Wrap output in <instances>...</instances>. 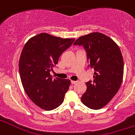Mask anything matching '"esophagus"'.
Returning a JSON list of instances; mask_svg holds the SVG:
<instances>
[{
    "instance_id": "1",
    "label": "esophagus",
    "mask_w": 135,
    "mask_h": 135,
    "mask_svg": "<svg viewBox=\"0 0 135 135\" xmlns=\"http://www.w3.org/2000/svg\"><path fill=\"white\" fill-rule=\"evenodd\" d=\"M71 82L72 84H75L76 83H77V81H73V80H71Z\"/></svg>"
}]
</instances>
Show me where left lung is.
<instances>
[{
	"instance_id": "left-lung-1",
	"label": "left lung",
	"mask_w": 135,
	"mask_h": 135,
	"mask_svg": "<svg viewBox=\"0 0 135 135\" xmlns=\"http://www.w3.org/2000/svg\"><path fill=\"white\" fill-rule=\"evenodd\" d=\"M74 45L83 46L90 67L94 69L93 81L86 83L87 90L81 102L93 110H99L112 100L123 79L124 60L119 46L111 38L99 32L80 37Z\"/></svg>"
}]
</instances>
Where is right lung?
Wrapping results in <instances>:
<instances>
[{
  "label": "right lung",
  "instance_id": "right-lung-1",
  "mask_svg": "<svg viewBox=\"0 0 135 135\" xmlns=\"http://www.w3.org/2000/svg\"><path fill=\"white\" fill-rule=\"evenodd\" d=\"M74 41L41 33L28 39L23 46L19 60L21 81L27 96L41 108L54 110L63 103L71 81L53 79L50 72Z\"/></svg>",
  "mask_w": 135,
  "mask_h": 135
}]
</instances>
